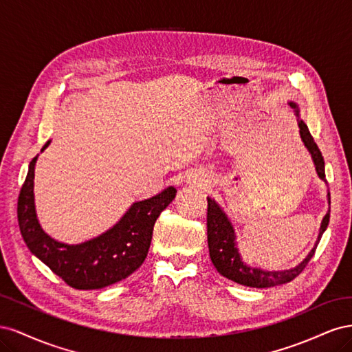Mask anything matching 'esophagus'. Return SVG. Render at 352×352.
<instances>
[{
  "mask_svg": "<svg viewBox=\"0 0 352 352\" xmlns=\"http://www.w3.org/2000/svg\"><path fill=\"white\" fill-rule=\"evenodd\" d=\"M207 175L206 173H195L194 176L189 177V184H194V185H198V186H202L206 182H207Z\"/></svg>",
  "mask_w": 352,
  "mask_h": 352,
  "instance_id": "1",
  "label": "esophagus"
}]
</instances>
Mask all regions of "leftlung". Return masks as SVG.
I'll use <instances>...</instances> for the list:
<instances>
[{
  "mask_svg": "<svg viewBox=\"0 0 352 352\" xmlns=\"http://www.w3.org/2000/svg\"><path fill=\"white\" fill-rule=\"evenodd\" d=\"M291 109L294 114L296 116V122L298 127H300V136L304 146L307 148L308 154H310L314 167H316V173L318 179H322L323 182H326V176H324V160L323 155L318 150L317 144L314 142L313 136L308 131V126L305 122L301 119V110L298 107V104L294 101H289ZM208 201V210H207V241H208V251H210V258L212 265H214L216 270L223 276V278H228L229 280L236 282L243 286H250V287H272V286H278L291 282L295 279L298 274H300L308 261L311 260L314 255V251L317 248V243L320 242L322 235L324 230L327 229L329 225V219H330V207L326 212V216L323 217L320 223V229H318V236L316 239L314 247L311 251L307 254V257L298 263L295 267L286 269V270H263L260 267H252V265L247 264L242 260V255L238 247V241H236V233L235 228H233L232 221L229 216L225 212L214 198L207 197ZM327 202L330 206V194L327 190Z\"/></svg>",
  "mask_w": 352,
  "mask_h": 352,
  "instance_id": "1",
  "label": "left lung"
}]
</instances>
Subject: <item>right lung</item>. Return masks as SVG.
Returning <instances> with one entry per match:
<instances>
[{
  "instance_id": "right-lung-1",
  "label": "right lung",
  "mask_w": 352,
  "mask_h": 352,
  "mask_svg": "<svg viewBox=\"0 0 352 352\" xmlns=\"http://www.w3.org/2000/svg\"><path fill=\"white\" fill-rule=\"evenodd\" d=\"M51 144L42 146L41 153ZM39 154L32 160L17 202L22 236L30 252L74 289H101L120 282L140 269L150 250L155 220L176 197V188L135 201L114 226L80 243L51 238L42 229L35 207L34 179Z\"/></svg>"
}]
</instances>
